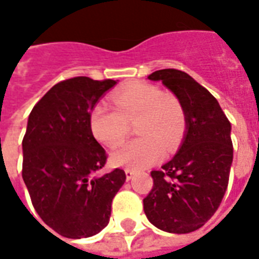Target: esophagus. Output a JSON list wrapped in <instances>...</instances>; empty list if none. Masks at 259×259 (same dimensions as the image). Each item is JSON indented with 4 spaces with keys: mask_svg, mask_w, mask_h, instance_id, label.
Returning <instances> with one entry per match:
<instances>
[{
    "mask_svg": "<svg viewBox=\"0 0 259 259\" xmlns=\"http://www.w3.org/2000/svg\"><path fill=\"white\" fill-rule=\"evenodd\" d=\"M124 173H126V178H127V180H132L133 176H135V170H133V168H126Z\"/></svg>",
    "mask_w": 259,
    "mask_h": 259,
    "instance_id": "34e87169",
    "label": "esophagus"
}]
</instances>
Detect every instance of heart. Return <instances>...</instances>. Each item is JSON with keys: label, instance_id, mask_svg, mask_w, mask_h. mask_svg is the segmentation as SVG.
<instances>
[{"label": "heart", "instance_id": "obj_1", "mask_svg": "<svg viewBox=\"0 0 259 259\" xmlns=\"http://www.w3.org/2000/svg\"><path fill=\"white\" fill-rule=\"evenodd\" d=\"M111 101L115 108L100 101L91 111L89 124L96 140L114 148L136 120V133L141 136L115 149V164L144 168L158 162L163 149L167 154L177 151L188 126L187 111L177 96L152 83L137 82L115 91Z\"/></svg>", "mask_w": 259, "mask_h": 259}]
</instances>
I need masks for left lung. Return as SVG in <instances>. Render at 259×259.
Wrapping results in <instances>:
<instances>
[{
	"mask_svg": "<svg viewBox=\"0 0 259 259\" xmlns=\"http://www.w3.org/2000/svg\"><path fill=\"white\" fill-rule=\"evenodd\" d=\"M183 101L187 135L181 148L160 170L144 198V211L155 227L170 233H189L217 211L229 181L233 145L231 122L217 99L187 72L166 68L152 72Z\"/></svg>",
	"mask_w": 259,
	"mask_h": 259,
	"instance_id": "obj_1",
	"label": "left lung"
}]
</instances>
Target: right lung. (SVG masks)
I'll list each match as a JSON object with an SVG mask.
<instances>
[{"label":"right lung","instance_id":"add662e5","mask_svg":"<svg viewBox=\"0 0 259 259\" xmlns=\"http://www.w3.org/2000/svg\"><path fill=\"white\" fill-rule=\"evenodd\" d=\"M115 83L88 76L61 81L28 116L23 180L38 215L60 236L99 233L110 221L112 199L126 180L122 168L99 174L107 154L89 124L92 108Z\"/></svg>","mask_w":259,"mask_h":259}]
</instances>
